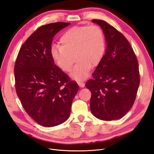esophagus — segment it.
Returning a JSON list of instances; mask_svg holds the SVG:
<instances>
[{"label":"esophagus","instance_id":"34e87169","mask_svg":"<svg viewBox=\"0 0 154 154\" xmlns=\"http://www.w3.org/2000/svg\"><path fill=\"white\" fill-rule=\"evenodd\" d=\"M78 84L79 85V87H81V88H83L85 87V83L84 82H78Z\"/></svg>","mask_w":154,"mask_h":154}]
</instances>
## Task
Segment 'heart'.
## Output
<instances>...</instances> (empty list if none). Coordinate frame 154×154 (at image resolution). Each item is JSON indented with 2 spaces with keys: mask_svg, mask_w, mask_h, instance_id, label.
<instances>
[{
  "mask_svg": "<svg viewBox=\"0 0 154 154\" xmlns=\"http://www.w3.org/2000/svg\"><path fill=\"white\" fill-rule=\"evenodd\" d=\"M60 41L62 45L55 44L51 48V57L66 72L71 69L75 58L77 62L70 76L78 82L88 77L91 66L100 63L105 51L103 31L97 25L73 27L64 32Z\"/></svg>",
  "mask_w": 154,
  "mask_h": 154,
  "instance_id": "b5f03b06",
  "label": "heart"
}]
</instances>
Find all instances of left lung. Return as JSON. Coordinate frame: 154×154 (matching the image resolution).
<instances>
[{"label": "left lung", "mask_w": 154, "mask_h": 154, "mask_svg": "<svg viewBox=\"0 0 154 154\" xmlns=\"http://www.w3.org/2000/svg\"><path fill=\"white\" fill-rule=\"evenodd\" d=\"M105 35V53L85 86L91 92L90 109L96 118H123L132 108L140 82L138 62L127 38L104 20H92Z\"/></svg>", "instance_id": "left-lung-1"}]
</instances>
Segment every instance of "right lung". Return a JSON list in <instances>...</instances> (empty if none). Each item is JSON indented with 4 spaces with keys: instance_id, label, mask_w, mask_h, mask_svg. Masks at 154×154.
<instances>
[{
    "instance_id": "1",
    "label": "right lung",
    "mask_w": 154,
    "mask_h": 154,
    "mask_svg": "<svg viewBox=\"0 0 154 154\" xmlns=\"http://www.w3.org/2000/svg\"><path fill=\"white\" fill-rule=\"evenodd\" d=\"M70 23L55 22L40 27L21 47L15 65V88L22 106L30 117L47 127L66 122L77 83L54 65L53 39Z\"/></svg>"
}]
</instances>
